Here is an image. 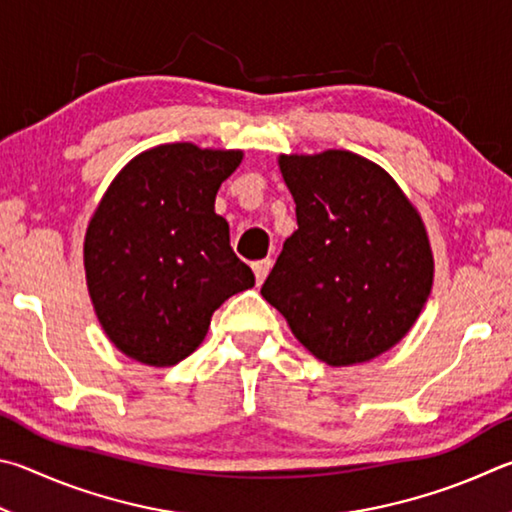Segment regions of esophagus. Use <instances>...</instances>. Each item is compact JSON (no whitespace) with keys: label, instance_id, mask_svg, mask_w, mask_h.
<instances>
[{"label":"esophagus","instance_id":"esophagus-1","mask_svg":"<svg viewBox=\"0 0 512 512\" xmlns=\"http://www.w3.org/2000/svg\"><path fill=\"white\" fill-rule=\"evenodd\" d=\"M251 270L256 274V285H263V281L267 279V274L272 270V258H265V261H258L251 265Z\"/></svg>","mask_w":512,"mask_h":512}]
</instances>
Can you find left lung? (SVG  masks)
I'll return each mask as SVG.
<instances>
[{"instance_id": "obj_1", "label": "left lung", "mask_w": 512, "mask_h": 512, "mask_svg": "<svg viewBox=\"0 0 512 512\" xmlns=\"http://www.w3.org/2000/svg\"><path fill=\"white\" fill-rule=\"evenodd\" d=\"M299 229L261 294L330 366L371 362L405 337L434 285L425 222L387 170L351 150L281 155Z\"/></svg>"}]
</instances>
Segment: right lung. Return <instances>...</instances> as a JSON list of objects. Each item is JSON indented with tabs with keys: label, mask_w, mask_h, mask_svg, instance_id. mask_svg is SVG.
<instances>
[{
	"label": "right lung",
	"mask_w": 512,
	"mask_h": 512,
	"mask_svg": "<svg viewBox=\"0 0 512 512\" xmlns=\"http://www.w3.org/2000/svg\"><path fill=\"white\" fill-rule=\"evenodd\" d=\"M242 150L161 143L130 159L89 218L83 245L98 324L123 355L175 366L209 333L224 301L254 288L215 213Z\"/></svg>",
	"instance_id": "add662e5"
}]
</instances>
